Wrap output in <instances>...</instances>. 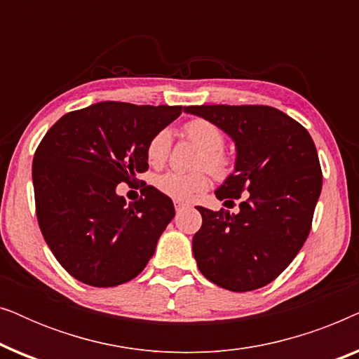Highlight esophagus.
I'll use <instances>...</instances> for the list:
<instances>
[{"instance_id": "esophagus-1", "label": "esophagus", "mask_w": 359, "mask_h": 359, "mask_svg": "<svg viewBox=\"0 0 359 359\" xmlns=\"http://www.w3.org/2000/svg\"><path fill=\"white\" fill-rule=\"evenodd\" d=\"M184 208H188V204L181 203V201H175V209L176 210H181V209H184Z\"/></svg>"}]
</instances>
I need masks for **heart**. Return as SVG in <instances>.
I'll use <instances>...</instances> for the list:
<instances>
[{
  "label": "heart",
  "instance_id": "1",
  "mask_svg": "<svg viewBox=\"0 0 359 359\" xmlns=\"http://www.w3.org/2000/svg\"><path fill=\"white\" fill-rule=\"evenodd\" d=\"M184 135L204 151L199 160V166H205L210 173L224 175L227 171L229 160L222 151L224 134L212 122L194 119L184 126ZM171 145L170 130H160L147 144V160L151 166H161L168 158ZM156 188L170 198L178 201H189L208 188L209 181L204 173H180L166 171L155 181Z\"/></svg>",
  "mask_w": 359,
  "mask_h": 359
}]
</instances>
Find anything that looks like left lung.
Returning a JSON list of instances; mask_svg holds the SVG:
<instances>
[{
  "mask_svg": "<svg viewBox=\"0 0 359 359\" xmlns=\"http://www.w3.org/2000/svg\"><path fill=\"white\" fill-rule=\"evenodd\" d=\"M233 140V171L215 198L237 214L201 208L193 255L209 281L233 292L266 286L286 269L311 232L322 191V170L309 132L269 106H189Z\"/></svg>",
  "mask_w": 359,
  "mask_h": 359,
  "instance_id": "obj_1",
  "label": "left lung"
}]
</instances>
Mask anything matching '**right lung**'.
<instances>
[{
    "label": "right lung",
    "mask_w": 359,
    "mask_h": 359,
    "mask_svg": "<svg viewBox=\"0 0 359 359\" xmlns=\"http://www.w3.org/2000/svg\"><path fill=\"white\" fill-rule=\"evenodd\" d=\"M181 106L102 101L68 112L39 144L32 183L41 232L57 262L78 281L112 287L134 279L175 217L154 186L129 203L117 184L149 170L147 144Z\"/></svg>",
    "instance_id": "add662e5"
}]
</instances>
